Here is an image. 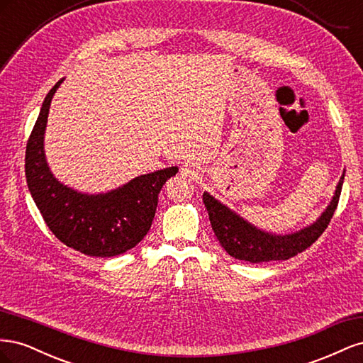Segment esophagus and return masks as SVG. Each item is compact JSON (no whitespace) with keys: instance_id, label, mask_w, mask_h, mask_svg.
Instances as JSON below:
<instances>
[{"instance_id":"34e87169","label":"esophagus","mask_w":363,"mask_h":363,"mask_svg":"<svg viewBox=\"0 0 363 363\" xmlns=\"http://www.w3.org/2000/svg\"><path fill=\"white\" fill-rule=\"evenodd\" d=\"M180 174L186 179H194V177H196V175H199V168H196L194 163H184L183 167L180 168Z\"/></svg>"}]
</instances>
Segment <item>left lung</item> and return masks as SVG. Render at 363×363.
<instances>
[{
    "label": "left lung",
    "mask_w": 363,
    "mask_h": 363,
    "mask_svg": "<svg viewBox=\"0 0 363 363\" xmlns=\"http://www.w3.org/2000/svg\"><path fill=\"white\" fill-rule=\"evenodd\" d=\"M344 175L345 174L340 175L333 199L321 216L313 224L289 235L263 232V230L245 221L232 208L218 201L208 192L203 194V201L207 208L215 236L230 256L250 263L288 260L289 257H294L306 248H309L327 228L337 207Z\"/></svg>",
    "instance_id": "left-lung-1"
}]
</instances>
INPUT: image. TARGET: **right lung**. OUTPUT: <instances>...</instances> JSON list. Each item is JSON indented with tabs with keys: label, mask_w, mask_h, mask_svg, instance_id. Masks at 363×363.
I'll return each instance as SVG.
<instances>
[{
	"label": "right lung",
	"mask_w": 363,
	"mask_h": 363,
	"mask_svg": "<svg viewBox=\"0 0 363 363\" xmlns=\"http://www.w3.org/2000/svg\"><path fill=\"white\" fill-rule=\"evenodd\" d=\"M63 79L42 103L26 150L28 191L43 221L60 242L95 257H113L136 247L148 233L159 194L177 167L139 175L104 194H84L54 177L43 150L48 112Z\"/></svg>",
	"instance_id": "add662e5"
}]
</instances>
